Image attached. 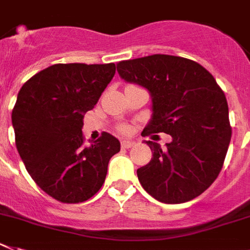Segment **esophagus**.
Returning <instances> with one entry per match:
<instances>
[{
  "label": "esophagus",
  "mask_w": 250,
  "mask_h": 250,
  "mask_svg": "<svg viewBox=\"0 0 250 250\" xmlns=\"http://www.w3.org/2000/svg\"><path fill=\"white\" fill-rule=\"evenodd\" d=\"M133 145H135V142L133 141H122V147L123 148H129V147H132V146H133Z\"/></svg>",
  "instance_id": "1"
}]
</instances>
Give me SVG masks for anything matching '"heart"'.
Returning a JSON list of instances; mask_svg holds the SVG:
<instances>
[{"mask_svg": "<svg viewBox=\"0 0 250 250\" xmlns=\"http://www.w3.org/2000/svg\"><path fill=\"white\" fill-rule=\"evenodd\" d=\"M119 131H121V132H127V127H121V128H119Z\"/></svg>", "mask_w": 250, "mask_h": 250, "instance_id": "b5f03b06", "label": "heart"}]
</instances>
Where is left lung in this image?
<instances>
[{
	"label": "left lung",
	"mask_w": 250,
	"mask_h": 250,
	"mask_svg": "<svg viewBox=\"0 0 250 250\" xmlns=\"http://www.w3.org/2000/svg\"><path fill=\"white\" fill-rule=\"evenodd\" d=\"M117 71L125 83L150 93L152 114L145 135L171 136L164 147L146 141L152 157L137 169L144 189L163 203L198 197L221 171L231 138L224 91L205 67L177 56L122 61Z\"/></svg>",
	"instance_id": "obj_1"
}]
</instances>
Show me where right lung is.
<instances>
[{"instance_id":"add662e5","label":"right lung","mask_w":250,"mask_h":250,"mask_svg":"<svg viewBox=\"0 0 250 250\" xmlns=\"http://www.w3.org/2000/svg\"><path fill=\"white\" fill-rule=\"evenodd\" d=\"M114 73V63H58L19 91L11 117L16 148L30 177L54 200H89L102 188L110 157L121 150L108 132L90 146L83 135V115Z\"/></svg>"}]
</instances>
